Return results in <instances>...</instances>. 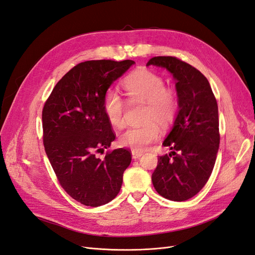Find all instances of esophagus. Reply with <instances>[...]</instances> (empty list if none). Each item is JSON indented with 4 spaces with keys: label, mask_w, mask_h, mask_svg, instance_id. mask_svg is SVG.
I'll use <instances>...</instances> for the list:
<instances>
[{
    "label": "esophagus",
    "mask_w": 255,
    "mask_h": 255,
    "mask_svg": "<svg viewBox=\"0 0 255 255\" xmlns=\"http://www.w3.org/2000/svg\"><path fill=\"white\" fill-rule=\"evenodd\" d=\"M142 152H139V151H132V157L133 159H138L139 157H141L142 155Z\"/></svg>",
    "instance_id": "esophagus-1"
}]
</instances>
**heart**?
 Wrapping results in <instances>:
<instances>
[{"mask_svg": "<svg viewBox=\"0 0 255 255\" xmlns=\"http://www.w3.org/2000/svg\"><path fill=\"white\" fill-rule=\"evenodd\" d=\"M123 89L134 101L146 103L143 120L139 127H130L119 136V143L133 151H143L157 139L159 125L167 128L175 119L177 99L174 92L166 88L159 75L148 70L136 71L123 81ZM103 111L107 120L115 128L125 125V102L117 91L107 90L103 98Z\"/></svg>", "mask_w": 255, "mask_h": 255, "instance_id": "heart-1", "label": "heart"}]
</instances>
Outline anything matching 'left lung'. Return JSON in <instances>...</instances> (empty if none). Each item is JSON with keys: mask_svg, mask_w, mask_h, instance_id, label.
I'll return each instance as SVG.
<instances>
[{"mask_svg": "<svg viewBox=\"0 0 255 255\" xmlns=\"http://www.w3.org/2000/svg\"><path fill=\"white\" fill-rule=\"evenodd\" d=\"M146 66L165 68L175 81L179 112L163 142L172 150L159 156L153 186L171 201L196 196L210 179L219 149L218 105L205 76L172 56L151 58Z\"/></svg>", "mask_w": 255, "mask_h": 255, "instance_id": "8db88e82", "label": "left lung"}]
</instances>
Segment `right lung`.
Segmentation results:
<instances>
[{"instance_id": "1", "label": "right lung", "mask_w": 255, "mask_h": 255, "mask_svg": "<svg viewBox=\"0 0 255 255\" xmlns=\"http://www.w3.org/2000/svg\"><path fill=\"white\" fill-rule=\"evenodd\" d=\"M133 60H88L73 67L54 87L42 111L43 144L67 194L87 206H101L119 194L130 153L116 149L100 159L115 140L103 111V98Z\"/></svg>"}]
</instances>
